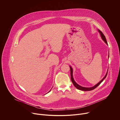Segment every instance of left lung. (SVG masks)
I'll list each match as a JSON object with an SVG mask.
<instances>
[{
	"label": "left lung",
	"mask_w": 120,
	"mask_h": 120,
	"mask_svg": "<svg viewBox=\"0 0 120 120\" xmlns=\"http://www.w3.org/2000/svg\"><path fill=\"white\" fill-rule=\"evenodd\" d=\"M98 32L99 33V34H100V36H101V37L102 40L105 42V43L107 45H108L107 41L106 39V38H105V36L104 35V34H103V33H102L100 30H99V29H98ZM69 67H70V72H71V80H72V82L73 84H74V86H75L76 88H77L78 89L80 90H82V91H91V90H92L94 89L96 87H97V86L103 81V80L106 78V76H107V75L108 71V70L107 72L106 73V75H105V76L102 78V80H101V81H100L97 84H96V85H94V86H93L90 87H83V86H80V85H79V84H78L75 81V80L74 79V77H73V68H72V67H71L70 66H69Z\"/></svg>",
	"instance_id": "obj_1"
}]
</instances>
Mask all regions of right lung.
I'll return each mask as SVG.
<instances>
[{
    "label": "right lung",
    "instance_id": "add662e5",
    "mask_svg": "<svg viewBox=\"0 0 120 120\" xmlns=\"http://www.w3.org/2000/svg\"><path fill=\"white\" fill-rule=\"evenodd\" d=\"M51 90H50V91H49V92H48V93H49V92H50V91H51Z\"/></svg>",
    "mask_w": 120,
    "mask_h": 120
}]
</instances>
